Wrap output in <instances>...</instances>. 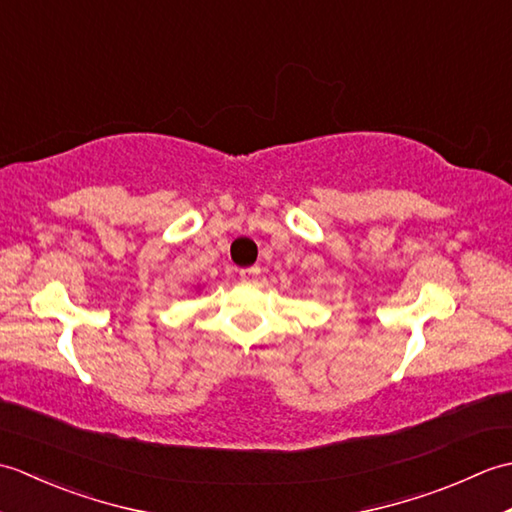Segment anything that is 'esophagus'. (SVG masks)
<instances>
[{"label":"esophagus","mask_w":512,"mask_h":512,"mask_svg":"<svg viewBox=\"0 0 512 512\" xmlns=\"http://www.w3.org/2000/svg\"><path fill=\"white\" fill-rule=\"evenodd\" d=\"M259 273H262V268H259V266H248V268L239 270V277H242L244 281H255Z\"/></svg>","instance_id":"obj_1"}]
</instances>
